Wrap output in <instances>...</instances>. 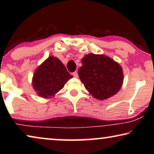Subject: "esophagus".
Instances as JSON below:
<instances>
[{
	"instance_id": "34e87169",
	"label": "esophagus",
	"mask_w": 154,
	"mask_h": 154,
	"mask_svg": "<svg viewBox=\"0 0 154 154\" xmlns=\"http://www.w3.org/2000/svg\"><path fill=\"white\" fill-rule=\"evenodd\" d=\"M72 75H73V76H74L75 77H78L77 71H75L74 72H72Z\"/></svg>"
}]
</instances>
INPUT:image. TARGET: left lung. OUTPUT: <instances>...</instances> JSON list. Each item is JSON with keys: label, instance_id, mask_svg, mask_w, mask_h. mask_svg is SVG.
Wrapping results in <instances>:
<instances>
[{"label": "left lung", "instance_id": "obj_1", "mask_svg": "<svg viewBox=\"0 0 154 154\" xmlns=\"http://www.w3.org/2000/svg\"><path fill=\"white\" fill-rule=\"evenodd\" d=\"M78 75L85 88L98 100L116 94L122 86L124 73L118 62L103 54H89L82 59Z\"/></svg>", "mask_w": 154, "mask_h": 154}]
</instances>
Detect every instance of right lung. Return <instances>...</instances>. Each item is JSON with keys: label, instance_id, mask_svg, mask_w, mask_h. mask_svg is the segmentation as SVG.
<instances>
[{"label": "right lung", "instance_id": "right-lung-1", "mask_svg": "<svg viewBox=\"0 0 154 154\" xmlns=\"http://www.w3.org/2000/svg\"><path fill=\"white\" fill-rule=\"evenodd\" d=\"M72 77L62 62L56 57L51 56L36 69L32 80V87L38 96L51 98Z\"/></svg>", "mask_w": 154, "mask_h": 154}]
</instances>
